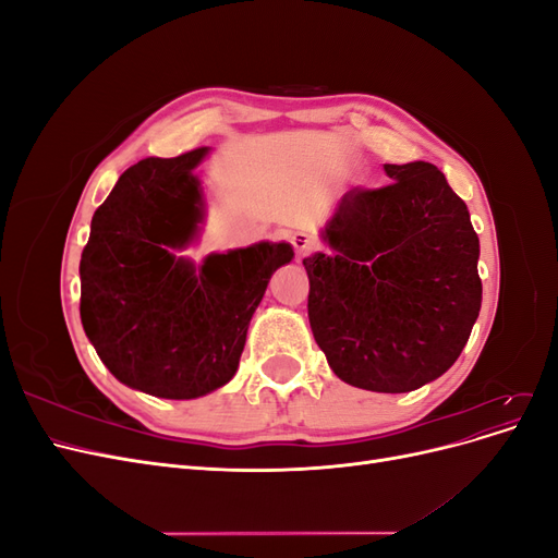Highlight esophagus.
Segmentation results:
<instances>
[{"label": "esophagus", "mask_w": 558, "mask_h": 558, "mask_svg": "<svg viewBox=\"0 0 558 558\" xmlns=\"http://www.w3.org/2000/svg\"><path fill=\"white\" fill-rule=\"evenodd\" d=\"M293 246L298 251V256H307V253L316 246V240L307 232H295L293 234Z\"/></svg>", "instance_id": "34e87169"}]
</instances>
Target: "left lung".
Instances as JSON below:
<instances>
[{
    "instance_id": "obj_1",
    "label": "left lung",
    "mask_w": 558,
    "mask_h": 558,
    "mask_svg": "<svg viewBox=\"0 0 558 558\" xmlns=\"http://www.w3.org/2000/svg\"><path fill=\"white\" fill-rule=\"evenodd\" d=\"M393 183L351 189L302 260L314 340L342 381L379 393L424 386L456 363L482 307L480 238L435 165H384Z\"/></svg>"
}]
</instances>
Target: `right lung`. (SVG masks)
Returning a JSON list of instances; mask_svg holds the SVG:
<instances>
[{"label":"right lung","instance_id":"right-lung-1","mask_svg":"<svg viewBox=\"0 0 558 558\" xmlns=\"http://www.w3.org/2000/svg\"><path fill=\"white\" fill-rule=\"evenodd\" d=\"M207 146L144 158L97 207L81 253V324L109 373L144 393L191 400L238 373L248 320L291 244L177 258L202 221L193 174Z\"/></svg>","mask_w":558,"mask_h":558}]
</instances>
